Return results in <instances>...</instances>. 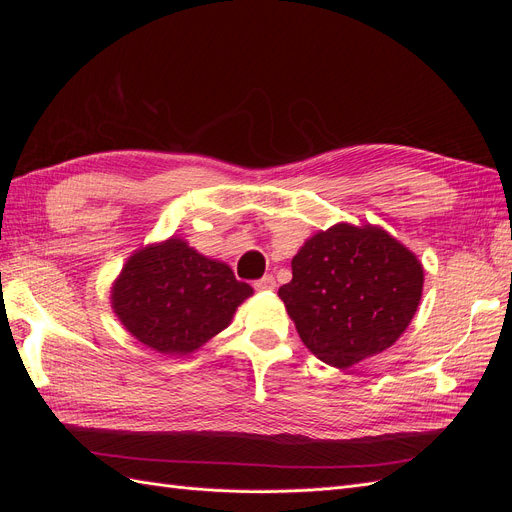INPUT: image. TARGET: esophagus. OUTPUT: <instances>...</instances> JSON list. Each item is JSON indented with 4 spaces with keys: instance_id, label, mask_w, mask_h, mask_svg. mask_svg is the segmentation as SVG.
I'll use <instances>...</instances> for the list:
<instances>
[{
    "instance_id": "esophagus-1",
    "label": "esophagus",
    "mask_w": 512,
    "mask_h": 512,
    "mask_svg": "<svg viewBox=\"0 0 512 512\" xmlns=\"http://www.w3.org/2000/svg\"><path fill=\"white\" fill-rule=\"evenodd\" d=\"M254 288H256V290H273V288H275V277H273V275L260 277V280L254 282Z\"/></svg>"
}]
</instances>
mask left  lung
I'll use <instances>...</instances> for the list:
<instances>
[{
  "instance_id": "obj_1",
  "label": "left lung",
  "mask_w": 512,
  "mask_h": 512,
  "mask_svg": "<svg viewBox=\"0 0 512 512\" xmlns=\"http://www.w3.org/2000/svg\"><path fill=\"white\" fill-rule=\"evenodd\" d=\"M421 292L423 267L408 247L382 228L335 224L301 247L277 294L309 352L348 369L397 342Z\"/></svg>"
}]
</instances>
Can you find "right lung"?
Listing matches in <instances>:
<instances>
[{"label":"right lung","mask_w":512,"mask_h":512,"mask_svg":"<svg viewBox=\"0 0 512 512\" xmlns=\"http://www.w3.org/2000/svg\"><path fill=\"white\" fill-rule=\"evenodd\" d=\"M228 265L168 239L136 252L113 286V309L138 342L156 352H194L230 324L250 297Z\"/></svg>","instance_id":"obj_1"}]
</instances>
